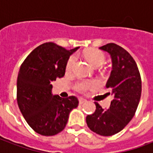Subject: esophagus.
Listing matches in <instances>:
<instances>
[{
    "label": "esophagus",
    "instance_id": "34e87169",
    "mask_svg": "<svg viewBox=\"0 0 153 153\" xmlns=\"http://www.w3.org/2000/svg\"><path fill=\"white\" fill-rule=\"evenodd\" d=\"M87 100L84 99V98H82V97H80L79 99V104H83V102H85Z\"/></svg>",
    "mask_w": 153,
    "mask_h": 153
}]
</instances>
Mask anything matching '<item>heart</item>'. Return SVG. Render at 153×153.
Returning <instances> with one entry per match:
<instances>
[{
  "mask_svg": "<svg viewBox=\"0 0 153 153\" xmlns=\"http://www.w3.org/2000/svg\"><path fill=\"white\" fill-rule=\"evenodd\" d=\"M85 58L89 61L90 63L92 64V65L94 67H100L102 65L104 62H105V56L104 54L98 50H95V49H92V50L88 51L84 54ZM76 60V57L74 56H72L69 58V60L67 61L66 66V71H71L73 69L74 63ZM99 86V82L97 80H83V81H80L79 83H77L74 86L75 90L80 93H84L88 89H93L96 88Z\"/></svg>",
  "mask_w": 153,
  "mask_h": 153,
  "instance_id": "1",
  "label": "heart"
}]
</instances>
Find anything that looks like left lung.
I'll list each match as a JSON object with an SVG mask.
<instances>
[{
  "mask_svg": "<svg viewBox=\"0 0 153 153\" xmlns=\"http://www.w3.org/2000/svg\"><path fill=\"white\" fill-rule=\"evenodd\" d=\"M99 48L111 57L112 70L106 86L111 89L114 99L107 110L95 102L96 111L87 115L86 122L94 133L111 136L121 131L134 117L141 97V77L135 60L123 47L108 43Z\"/></svg>",
  "mask_w": 153,
  "mask_h": 153,
  "instance_id": "8db88e82",
  "label": "left lung"
}]
</instances>
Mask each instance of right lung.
Wrapping results in <instances>:
<instances>
[{
  "label": "right lung",
  "instance_id": "add662e5",
  "mask_svg": "<svg viewBox=\"0 0 153 153\" xmlns=\"http://www.w3.org/2000/svg\"><path fill=\"white\" fill-rule=\"evenodd\" d=\"M71 50L54 42L38 46L20 66L17 79V102L22 115L35 132L52 136L66 126L70 111L79 105L76 97L62 98L51 93L52 84L62 78Z\"/></svg>",
  "mask_w": 153,
  "mask_h": 153
}]
</instances>
